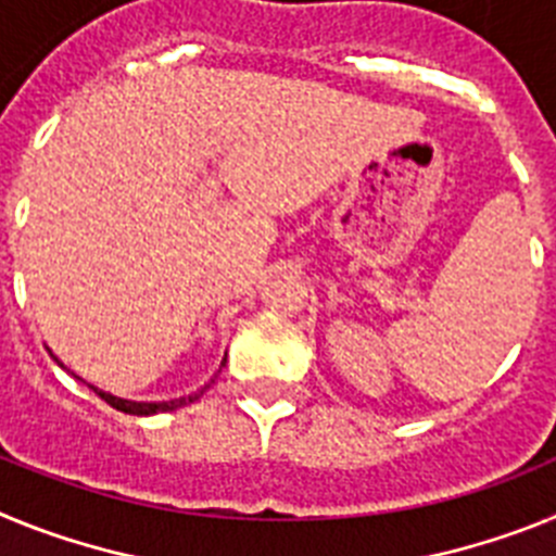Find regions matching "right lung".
I'll return each instance as SVG.
<instances>
[{"label": "right lung", "mask_w": 556, "mask_h": 556, "mask_svg": "<svg viewBox=\"0 0 556 556\" xmlns=\"http://www.w3.org/2000/svg\"><path fill=\"white\" fill-rule=\"evenodd\" d=\"M55 362H58V358H55ZM58 365H61V362H58ZM223 367H225V358H223ZM91 390H94L97 395H100L102 401H105V404H111L113 409L125 412V415H141V417L159 415V412L180 409V406L191 404V401H198V397L203 395V390H200V392H194V395H189V397H175V401H155V404H147V401H127V397H116V395H111V392L97 390V387H91Z\"/></svg>", "instance_id": "obj_1"}]
</instances>
